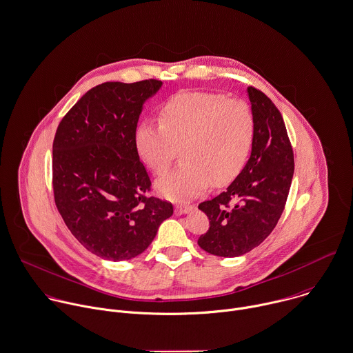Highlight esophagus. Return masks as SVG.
I'll return each mask as SVG.
<instances>
[{"label":"esophagus","mask_w":353,"mask_h":353,"mask_svg":"<svg viewBox=\"0 0 353 353\" xmlns=\"http://www.w3.org/2000/svg\"><path fill=\"white\" fill-rule=\"evenodd\" d=\"M193 205H186V204H178L175 207V214L176 215H185V214H189L193 211Z\"/></svg>","instance_id":"34e87169"}]
</instances>
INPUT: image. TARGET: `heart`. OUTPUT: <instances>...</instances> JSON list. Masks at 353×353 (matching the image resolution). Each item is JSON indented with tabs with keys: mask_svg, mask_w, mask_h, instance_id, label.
Listing matches in <instances>:
<instances>
[{
	"mask_svg": "<svg viewBox=\"0 0 353 353\" xmlns=\"http://www.w3.org/2000/svg\"><path fill=\"white\" fill-rule=\"evenodd\" d=\"M254 117L239 100L219 93L188 92L172 96L160 108V125L142 123L135 130L141 160L156 174L171 167L178 149L183 164L157 181V192L172 200H186L212 182L233 181L245 165L254 139Z\"/></svg>",
	"mask_w": 353,
	"mask_h": 353,
	"instance_id": "heart-1",
	"label": "heart"
}]
</instances>
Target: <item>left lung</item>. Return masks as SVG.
<instances>
[{"label":"left lung","mask_w":353,"mask_h":353,"mask_svg":"<svg viewBox=\"0 0 353 353\" xmlns=\"http://www.w3.org/2000/svg\"><path fill=\"white\" fill-rule=\"evenodd\" d=\"M246 93L256 125L250 157L225 192L199 205L210 219L199 245L221 257L242 256L271 234L294 172L293 149L278 108L254 88Z\"/></svg>","instance_id":"left-lung-1"}]
</instances>
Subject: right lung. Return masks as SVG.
I'll return each mask as SVG.
<instances>
[{"label": "right lung", "mask_w": 353, "mask_h": 353, "mask_svg": "<svg viewBox=\"0 0 353 353\" xmlns=\"http://www.w3.org/2000/svg\"><path fill=\"white\" fill-rule=\"evenodd\" d=\"M161 85H99L68 111L54 135L56 207L74 236L105 260L141 254L174 214L171 203L146 194L150 179L135 148L143 104Z\"/></svg>", "instance_id": "1"}]
</instances>
